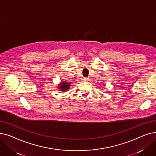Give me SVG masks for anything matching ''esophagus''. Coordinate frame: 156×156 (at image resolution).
Instances as JSON below:
<instances>
[{"instance_id": "esophagus-1", "label": "esophagus", "mask_w": 156, "mask_h": 156, "mask_svg": "<svg viewBox=\"0 0 156 156\" xmlns=\"http://www.w3.org/2000/svg\"><path fill=\"white\" fill-rule=\"evenodd\" d=\"M83 81H88L89 80V78H87V77H84V78H83V79H82Z\"/></svg>"}]
</instances>
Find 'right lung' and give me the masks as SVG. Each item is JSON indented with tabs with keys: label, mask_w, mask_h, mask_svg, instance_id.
Returning <instances> with one entry per match:
<instances>
[{
	"label": "right lung",
	"mask_w": 156,
	"mask_h": 156,
	"mask_svg": "<svg viewBox=\"0 0 156 156\" xmlns=\"http://www.w3.org/2000/svg\"><path fill=\"white\" fill-rule=\"evenodd\" d=\"M70 86V83H68L66 82V81H64L63 83H61L60 85H59V89L61 90L62 91H67L68 90L69 88V87Z\"/></svg>",
	"instance_id": "1"
}]
</instances>
